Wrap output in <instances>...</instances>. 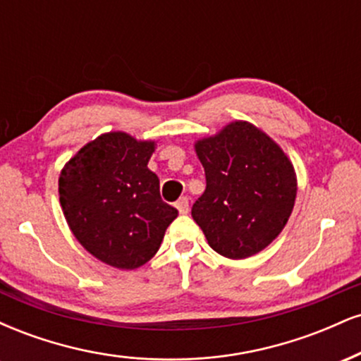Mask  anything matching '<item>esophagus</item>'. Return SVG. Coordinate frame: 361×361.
I'll return each mask as SVG.
<instances>
[{
	"label": "esophagus",
	"instance_id": "esophagus-1",
	"mask_svg": "<svg viewBox=\"0 0 361 361\" xmlns=\"http://www.w3.org/2000/svg\"><path fill=\"white\" fill-rule=\"evenodd\" d=\"M176 209H178V212L180 214H188V210H190V204H188V198L186 197H181L180 200L176 202Z\"/></svg>",
	"mask_w": 361,
	"mask_h": 361
}]
</instances>
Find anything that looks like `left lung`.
<instances>
[{
  "instance_id": "8db88e82",
  "label": "left lung",
  "mask_w": 361,
  "mask_h": 361,
  "mask_svg": "<svg viewBox=\"0 0 361 361\" xmlns=\"http://www.w3.org/2000/svg\"><path fill=\"white\" fill-rule=\"evenodd\" d=\"M207 188L192 207L210 247L231 259L256 255L281 233L297 197L292 163L250 122L195 142Z\"/></svg>"
}]
</instances>
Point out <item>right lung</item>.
Masks as SVG:
<instances>
[{"label":"right lung","instance_id":"1","mask_svg":"<svg viewBox=\"0 0 361 361\" xmlns=\"http://www.w3.org/2000/svg\"><path fill=\"white\" fill-rule=\"evenodd\" d=\"M156 142L126 132L102 134L62 168L59 202L74 238L94 258L120 270L142 267L159 250L175 207L147 168Z\"/></svg>","mask_w":361,"mask_h":361}]
</instances>
